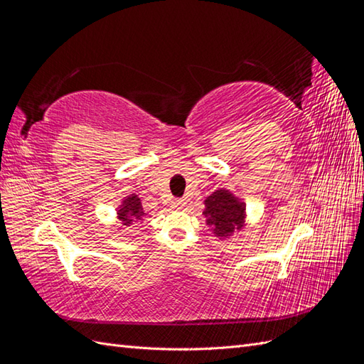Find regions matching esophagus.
I'll return each instance as SVG.
<instances>
[{
    "mask_svg": "<svg viewBox=\"0 0 364 364\" xmlns=\"http://www.w3.org/2000/svg\"><path fill=\"white\" fill-rule=\"evenodd\" d=\"M174 206H176V208H182V206H185V202H183V200H176V202H174Z\"/></svg>",
    "mask_w": 364,
    "mask_h": 364,
    "instance_id": "34e87169",
    "label": "esophagus"
}]
</instances>
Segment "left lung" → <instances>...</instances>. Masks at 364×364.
I'll use <instances>...</instances> for the list:
<instances>
[{
  "label": "left lung",
  "instance_id": "8db88e82",
  "mask_svg": "<svg viewBox=\"0 0 364 364\" xmlns=\"http://www.w3.org/2000/svg\"><path fill=\"white\" fill-rule=\"evenodd\" d=\"M203 215L215 237L229 238L245 226L246 203L228 190H217L206 197Z\"/></svg>",
  "mask_w": 364,
  "mask_h": 364
}]
</instances>
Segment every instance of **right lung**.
I'll list each match as a JSON object with an SVG mask.
<instances>
[{"mask_svg": "<svg viewBox=\"0 0 364 364\" xmlns=\"http://www.w3.org/2000/svg\"><path fill=\"white\" fill-rule=\"evenodd\" d=\"M146 215V213L142 211V205L141 199L136 194H130L126 199L121 202L118 211H117V218L124 226H130L134 222H139L142 217Z\"/></svg>", "mask_w": 364, "mask_h": 364, "instance_id": "add662e5", "label": "right lung"}]
</instances>
